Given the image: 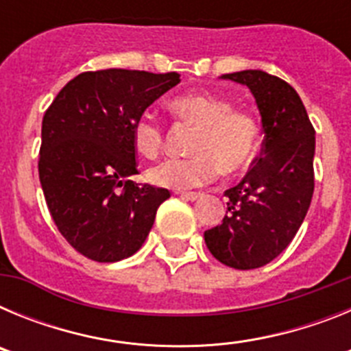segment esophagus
Listing matches in <instances>:
<instances>
[{"instance_id":"1","label":"esophagus","mask_w":351,"mask_h":351,"mask_svg":"<svg viewBox=\"0 0 351 351\" xmlns=\"http://www.w3.org/2000/svg\"><path fill=\"white\" fill-rule=\"evenodd\" d=\"M202 197L200 191H182L181 198H186V200H197V198Z\"/></svg>"}]
</instances>
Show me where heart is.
<instances>
[{"mask_svg":"<svg viewBox=\"0 0 351 351\" xmlns=\"http://www.w3.org/2000/svg\"><path fill=\"white\" fill-rule=\"evenodd\" d=\"M172 112L197 126L190 144V158L161 161L147 172L149 181L163 188H197L213 181L218 172L230 176L246 169L260 145L258 121L246 110H237L221 96L186 93L170 101ZM133 147L145 158H154L163 145V128L153 117H138L132 126Z\"/></svg>","mask_w":351,"mask_h":351,"instance_id":"b5f03b06","label":"heart"}]
</instances>
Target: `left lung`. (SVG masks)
<instances>
[{
  "mask_svg": "<svg viewBox=\"0 0 351 351\" xmlns=\"http://www.w3.org/2000/svg\"><path fill=\"white\" fill-rule=\"evenodd\" d=\"M221 79L250 88L265 135L253 169L225 191L230 202L223 223L204 239L214 258L247 271L287 250L306 218L315 190V128L300 96L280 77L244 70Z\"/></svg>",
  "mask_w": 351,
  "mask_h": 351,
  "instance_id": "obj_1",
  "label": "left lung"
}]
</instances>
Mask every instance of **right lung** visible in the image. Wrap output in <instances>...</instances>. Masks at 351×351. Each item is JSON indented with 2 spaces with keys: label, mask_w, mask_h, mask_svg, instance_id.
I'll use <instances>...</instances> for the list:
<instances>
[{
  "label": "right lung",
  "mask_w": 351,
  "mask_h": 351,
  "mask_svg": "<svg viewBox=\"0 0 351 351\" xmlns=\"http://www.w3.org/2000/svg\"><path fill=\"white\" fill-rule=\"evenodd\" d=\"M179 73L84 71L58 93L42 121L38 173L58 230L95 262L137 253L153 228L165 188L138 186L133 123Z\"/></svg>",
  "instance_id": "right-lung-1"
}]
</instances>
